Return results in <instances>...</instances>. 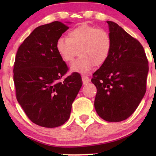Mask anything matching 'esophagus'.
Listing matches in <instances>:
<instances>
[{
    "instance_id": "esophagus-1",
    "label": "esophagus",
    "mask_w": 156,
    "mask_h": 156,
    "mask_svg": "<svg viewBox=\"0 0 156 156\" xmlns=\"http://www.w3.org/2000/svg\"><path fill=\"white\" fill-rule=\"evenodd\" d=\"M82 81H83V84H86V83H89V82L90 81V79H89V78L88 76H82Z\"/></svg>"
}]
</instances>
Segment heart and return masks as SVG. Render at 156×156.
<instances>
[{"label": "heart", "mask_w": 156, "mask_h": 156, "mask_svg": "<svg viewBox=\"0 0 156 156\" xmlns=\"http://www.w3.org/2000/svg\"><path fill=\"white\" fill-rule=\"evenodd\" d=\"M57 53L64 62L71 63L79 52L80 56L73 64L71 70L86 73L93 66H100L108 59L112 38L105 30L83 24L68 32V38L59 37L55 42Z\"/></svg>", "instance_id": "b5f03b06"}]
</instances>
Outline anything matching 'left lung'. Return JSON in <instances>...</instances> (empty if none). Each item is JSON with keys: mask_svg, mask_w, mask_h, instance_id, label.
I'll return each instance as SVG.
<instances>
[{"mask_svg": "<svg viewBox=\"0 0 156 156\" xmlns=\"http://www.w3.org/2000/svg\"><path fill=\"white\" fill-rule=\"evenodd\" d=\"M112 38L108 59L93 74L94 108L105 121L121 122L135 112L146 92L148 60L136 39L107 21Z\"/></svg>", "mask_w": 156, "mask_h": 156, "instance_id": "left-lung-1", "label": "left lung"}]
</instances>
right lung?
<instances>
[{"mask_svg":"<svg viewBox=\"0 0 156 156\" xmlns=\"http://www.w3.org/2000/svg\"><path fill=\"white\" fill-rule=\"evenodd\" d=\"M69 28L54 21L36 28L20 45L14 64L16 98L31 122L44 128L62 125L83 82L78 73L62 80L69 70L55 42Z\"/></svg>","mask_w":156,"mask_h":156,"instance_id":"obj_1","label":"right lung"}]
</instances>
